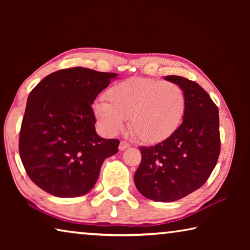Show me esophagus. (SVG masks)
Masks as SVG:
<instances>
[{
    "instance_id": "obj_1",
    "label": "esophagus",
    "mask_w": 250,
    "mask_h": 250,
    "mask_svg": "<svg viewBox=\"0 0 250 250\" xmlns=\"http://www.w3.org/2000/svg\"><path fill=\"white\" fill-rule=\"evenodd\" d=\"M128 147H130V145H129L128 142H125V141H121L120 142V145H119V150L120 151H124L125 149H128Z\"/></svg>"
}]
</instances>
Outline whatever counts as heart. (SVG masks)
Returning <instances> with one entry per match:
<instances>
[{
    "label": "heart",
    "mask_w": 250,
    "mask_h": 250,
    "mask_svg": "<svg viewBox=\"0 0 250 250\" xmlns=\"http://www.w3.org/2000/svg\"><path fill=\"white\" fill-rule=\"evenodd\" d=\"M105 101H97L95 116L105 132L116 134L129 119L139 140L159 143L179 129L186 109V96L179 84L159 79L132 77L113 84Z\"/></svg>",
    "instance_id": "heart-1"
}]
</instances>
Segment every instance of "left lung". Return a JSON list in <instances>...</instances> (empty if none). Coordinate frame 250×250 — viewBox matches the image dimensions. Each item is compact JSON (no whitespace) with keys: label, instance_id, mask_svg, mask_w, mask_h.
<instances>
[{"label":"left lung","instance_id":"1","mask_svg":"<svg viewBox=\"0 0 250 250\" xmlns=\"http://www.w3.org/2000/svg\"><path fill=\"white\" fill-rule=\"evenodd\" d=\"M164 79L185 92L183 122L167 140L140 147L142 160L134 183L149 200L174 202L204 185L216 166L221 151L219 117L217 105L200 84L181 76Z\"/></svg>","mask_w":250,"mask_h":250}]
</instances>
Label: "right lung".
Returning <instances> with one entry per match:
<instances>
[{"instance_id":"1","label":"right lung","mask_w":250,"mask_h":250,"mask_svg":"<svg viewBox=\"0 0 250 250\" xmlns=\"http://www.w3.org/2000/svg\"><path fill=\"white\" fill-rule=\"evenodd\" d=\"M118 74L83 67L50 74L31 91L20 132V156L27 175L57 197L82 196L94 188L117 139L96 132L91 104Z\"/></svg>"}]
</instances>
